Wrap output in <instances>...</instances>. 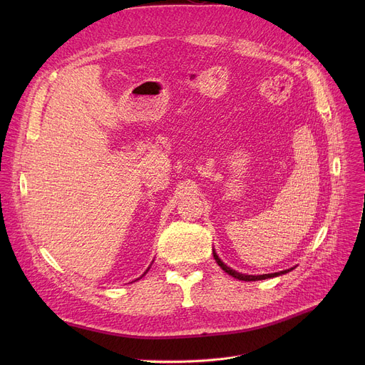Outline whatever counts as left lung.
<instances>
[{
    "mask_svg": "<svg viewBox=\"0 0 365 365\" xmlns=\"http://www.w3.org/2000/svg\"><path fill=\"white\" fill-rule=\"evenodd\" d=\"M213 256H215V260L217 262V264L222 267V269L226 272V274H229L231 277H234V278H237V279H240V281H260V279H267V278H274V277H279V275H284V274H287V272H290V271H293L294 267H290V269H285V271H279V272H274V274H263V275H247V274H241V272H237V271H234L232 267H229L227 264H225L222 260H220V257L217 256V253L213 250Z\"/></svg>",
    "mask_w": 365,
    "mask_h": 365,
    "instance_id": "1",
    "label": "left lung"
}]
</instances>
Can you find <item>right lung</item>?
<instances>
[{
	"label": "right lung",
	"mask_w": 365,
	"mask_h": 365,
	"mask_svg": "<svg viewBox=\"0 0 365 365\" xmlns=\"http://www.w3.org/2000/svg\"><path fill=\"white\" fill-rule=\"evenodd\" d=\"M148 269H149V267H148ZM148 269H146V272H148ZM146 272H145V274H146ZM145 274H143V275H145ZM143 275H142V277H143ZM142 277H140V278H142ZM138 279H139V278H138Z\"/></svg>",
	"instance_id": "add662e5"
}]
</instances>
